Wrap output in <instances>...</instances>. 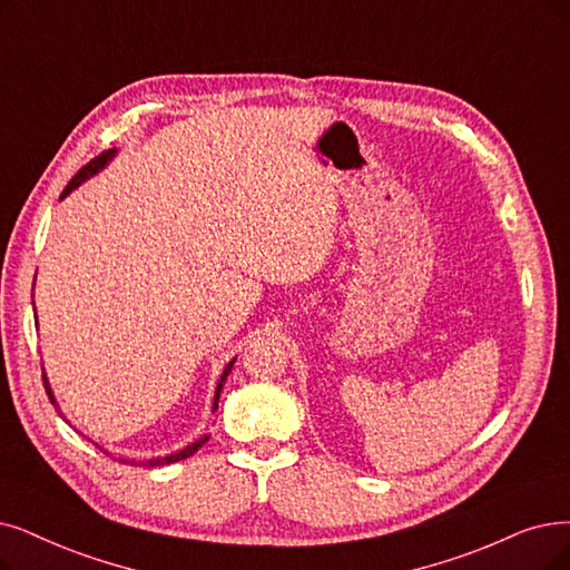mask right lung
I'll return each instance as SVG.
<instances>
[{
  "label": "right lung",
  "instance_id": "obj_1",
  "mask_svg": "<svg viewBox=\"0 0 570 570\" xmlns=\"http://www.w3.org/2000/svg\"><path fill=\"white\" fill-rule=\"evenodd\" d=\"M114 156V149H107V151H102V154H98L96 158H90V161L70 179L67 181V187L62 189V196L60 198H65L67 194H70L72 189H77L83 179H88L90 175H96L109 158ZM234 362L236 360H232L229 364H226L224 367V374H222V379H219V385H217V393H215V406L213 409H217V400H219V391H222V385H224V381H226V376L232 374V367H234ZM41 379H43V389H47V395H49V400H51V404H56V397H53V393H51V385H49V381H47V374H41ZM58 406V404H56ZM208 442V435L206 438H200V440H196L194 444H189L187 449H181V451H177V453H170V456H166V459H149V461H142V465H147V468H158V465H170V463H177V461H185V459H189L191 453H196L203 444ZM124 463H130V465H135V461H124Z\"/></svg>",
  "mask_w": 570,
  "mask_h": 570
}]
</instances>
